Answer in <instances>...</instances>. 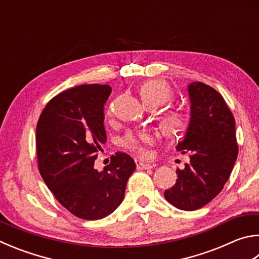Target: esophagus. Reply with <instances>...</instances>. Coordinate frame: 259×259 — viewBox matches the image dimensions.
<instances>
[{
    "label": "esophagus",
    "mask_w": 259,
    "mask_h": 259,
    "mask_svg": "<svg viewBox=\"0 0 259 259\" xmlns=\"http://www.w3.org/2000/svg\"><path fill=\"white\" fill-rule=\"evenodd\" d=\"M136 165L138 168H153L156 166V163L154 161H148V159H143V158H136Z\"/></svg>",
    "instance_id": "esophagus-1"
}]
</instances>
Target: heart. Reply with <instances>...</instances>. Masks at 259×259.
Returning <instances> with one entry per match:
<instances>
[{
    "mask_svg": "<svg viewBox=\"0 0 259 259\" xmlns=\"http://www.w3.org/2000/svg\"><path fill=\"white\" fill-rule=\"evenodd\" d=\"M139 95L145 106H161L172 100V91L166 82L161 80L145 81L139 87ZM109 113L111 111L109 110ZM188 120L186 114L179 110H168L159 117V125L164 135L168 137L181 134L186 129ZM153 143V136L149 133L128 134L121 139V145L133 152L145 153V146Z\"/></svg>",
    "mask_w": 259,
    "mask_h": 259,
    "instance_id": "obj_1",
    "label": "heart"
}]
</instances>
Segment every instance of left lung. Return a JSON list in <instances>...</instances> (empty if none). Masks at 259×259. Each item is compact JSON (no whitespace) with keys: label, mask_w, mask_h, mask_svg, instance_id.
Listing matches in <instances>:
<instances>
[{"label":"left lung","mask_w":259,"mask_h":259,"mask_svg":"<svg viewBox=\"0 0 259 259\" xmlns=\"http://www.w3.org/2000/svg\"><path fill=\"white\" fill-rule=\"evenodd\" d=\"M190 121L183 140L177 145L190 153L185 168H177L178 179L165 199L182 210H196L215 198L229 180L238 156L236 121L220 93L208 84H188Z\"/></svg>","instance_id":"left-lung-1"}]
</instances>
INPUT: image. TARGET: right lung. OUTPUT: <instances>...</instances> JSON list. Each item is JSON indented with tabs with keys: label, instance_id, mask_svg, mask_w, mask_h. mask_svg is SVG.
<instances>
[{
	"label": "right lung",
	"instance_id": "add662e5",
	"mask_svg": "<svg viewBox=\"0 0 259 259\" xmlns=\"http://www.w3.org/2000/svg\"><path fill=\"white\" fill-rule=\"evenodd\" d=\"M109 84H81L52 98L39 116L36 148L40 176L59 203L83 220H101L119 207L136 170L130 155L117 152L111 163L94 167L106 143L104 104Z\"/></svg>",
	"mask_w": 259,
	"mask_h": 259
}]
</instances>
